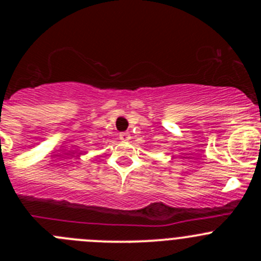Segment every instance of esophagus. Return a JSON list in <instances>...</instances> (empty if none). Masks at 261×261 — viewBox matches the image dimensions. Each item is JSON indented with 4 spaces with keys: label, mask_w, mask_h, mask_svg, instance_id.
I'll use <instances>...</instances> for the list:
<instances>
[{
    "label": "esophagus",
    "mask_w": 261,
    "mask_h": 261,
    "mask_svg": "<svg viewBox=\"0 0 261 261\" xmlns=\"http://www.w3.org/2000/svg\"><path fill=\"white\" fill-rule=\"evenodd\" d=\"M120 139L122 141H128L131 139V135H130V134H127V133H121L120 134Z\"/></svg>",
    "instance_id": "34e87169"
}]
</instances>
